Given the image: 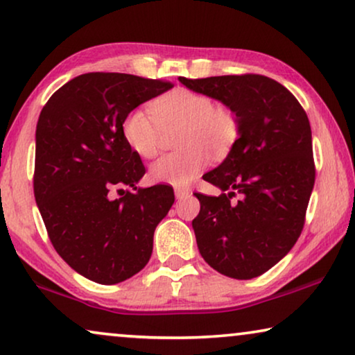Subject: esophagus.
I'll return each mask as SVG.
<instances>
[{
  "label": "esophagus",
  "mask_w": 355,
  "mask_h": 355,
  "mask_svg": "<svg viewBox=\"0 0 355 355\" xmlns=\"http://www.w3.org/2000/svg\"><path fill=\"white\" fill-rule=\"evenodd\" d=\"M174 196H176V198H186V197L191 196V189L176 187V189H174Z\"/></svg>",
  "instance_id": "34e87169"
}]
</instances>
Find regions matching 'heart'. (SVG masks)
Masks as SVG:
<instances>
[{
  "label": "heart",
  "mask_w": 355,
  "mask_h": 355,
  "mask_svg": "<svg viewBox=\"0 0 355 355\" xmlns=\"http://www.w3.org/2000/svg\"><path fill=\"white\" fill-rule=\"evenodd\" d=\"M174 129H179L176 147L182 150L157 159L150 179L186 186L210 163L208 153L223 158L231 152L241 135V121L230 106L215 105L211 96L181 87L157 96L150 111L132 110L123 121L125 144L142 158L158 155L162 134Z\"/></svg>",
  "instance_id": "1"
}]
</instances>
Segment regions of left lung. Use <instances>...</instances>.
<instances>
[{"label":"left lung","instance_id":"left-lung-1","mask_svg":"<svg viewBox=\"0 0 355 355\" xmlns=\"http://www.w3.org/2000/svg\"><path fill=\"white\" fill-rule=\"evenodd\" d=\"M236 111L241 135L220 166L203 179L218 197L196 193L198 250L218 273L252 279L275 266L297 242L315 184L310 123L297 98L260 74L179 77ZM239 196L234 202L232 198Z\"/></svg>","mask_w":355,"mask_h":355}]
</instances>
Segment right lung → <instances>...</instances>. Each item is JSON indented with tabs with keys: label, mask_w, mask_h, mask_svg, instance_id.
I'll return each instance as SVG.
<instances>
[{
	"label": "right lung",
	"mask_w": 355,
	"mask_h": 355,
	"mask_svg": "<svg viewBox=\"0 0 355 355\" xmlns=\"http://www.w3.org/2000/svg\"><path fill=\"white\" fill-rule=\"evenodd\" d=\"M171 87L162 79L89 72L56 90L38 118V210L61 259L95 283H121L148 263L155 227L174 203L173 187L164 184L135 187L145 166L123 135L125 116ZM113 188L121 198L110 197Z\"/></svg>",
	"instance_id": "add662e5"
}]
</instances>
